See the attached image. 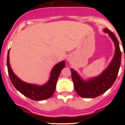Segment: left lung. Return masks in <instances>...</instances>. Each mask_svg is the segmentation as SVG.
<instances>
[{
  "label": "left lung",
  "instance_id": "obj_1",
  "mask_svg": "<svg viewBox=\"0 0 125 125\" xmlns=\"http://www.w3.org/2000/svg\"><path fill=\"white\" fill-rule=\"evenodd\" d=\"M104 31L109 34L116 47L115 54L107 69L100 76L88 81H84L74 70L71 69L75 91L82 98H93L101 95L112 86L118 74L121 59V52L118 41L114 33L108 29H104Z\"/></svg>",
  "mask_w": 125,
  "mask_h": 125
}]
</instances>
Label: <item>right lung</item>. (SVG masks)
Here are the masks:
<instances>
[{"instance_id": "right-lung-1", "label": "right lung", "mask_w": 125, "mask_h": 125, "mask_svg": "<svg viewBox=\"0 0 125 125\" xmlns=\"http://www.w3.org/2000/svg\"><path fill=\"white\" fill-rule=\"evenodd\" d=\"M7 66L10 79L14 86L25 96L32 100L42 101L47 100L52 96L56 89V83L61 71L65 67V61L60 62L53 68L49 81L41 86L23 82L14 74L10 66L9 51L7 54Z\"/></svg>"}]
</instances>
